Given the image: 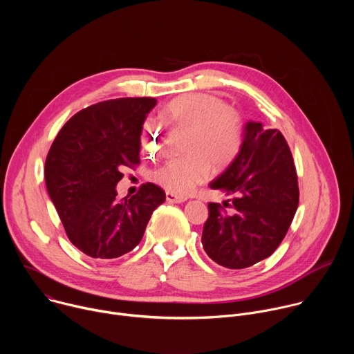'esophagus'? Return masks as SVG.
I'll return each instance as SVG.
<instances>
[{
    "label": "esophagus",
    "instance_id": "obj_1",
    "mask_svg": "<svg viewBox=\"0 0 354 354\" xmlns=\"http://www.w3.org/2000/svg\"><path fill=\"white\" fill-rule=\"evenodd\" d=\"M167 201L168 203H183V201H186V197L167 192Z\"/></svg>",
    "mask_w": 354,
    "mask_h": 354
}]
</instances>
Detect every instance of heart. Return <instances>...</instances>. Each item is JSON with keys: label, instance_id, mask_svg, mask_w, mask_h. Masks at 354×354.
Returning <instances> with one entry per match:
<instances>
[{"label": "heart", "instance_id": "heart-1", "mask_svg": "<svg viewBox=\"0 0 354 354\" xmlns=\"http://www.w3.org/2000/svg\"><path fill=\"white\" fill-rule=\"evenodd\" d=\"M164 113L174 127L189 129L185 147L189 154L164 161L148 176L162 189L186 196L207 179L210 165L221 171L234 161L242 145L243 123L221 97L200 92L172 99ZM162 141L161 124L147 118L140 131L141 148L156 156Z\"/></svg>", "mask_w": 354, "mask_h": 354}]
</instances>
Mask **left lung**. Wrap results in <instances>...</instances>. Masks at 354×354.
<instances>
[{
	"label": "left lung",
	"mask_w": 354,
	"mask_h": 354,
	"mask_svg": "<svg viewBox=\"0 0 354 354\" xmlns=\"http://www.w3.org/2000/svg\"><path fill=\"white\" fill-rule=\"evenodd\" d=\"M210 187L231 198L209 203L201 234L209 258L228 269H245L269 258L286 236L299 197L283 134L248 122L238 156ZM225 207L234 212L228 215Z\"/></svg>",
	"instance_id": "left-lung-1"
}]
</instances>
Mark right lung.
Instances as JSON below:
<instances>
[{"label":"right lung","instance_id":"1","mask_svg":"<svg viewBox=\"0 0 354 354\" xmlns=\"http://www.w3.org/2000/svg\"><path fill=\"white\" fill-rule=\"evenodd\" d=\"M156 97L104 100L75 113L59 131L44 164V180L71 243L95 259H115L141 241L165 192L144 183L119 200L124 167L140 164L141 126Z\"/></svg>","mask_w":354,"mask_h":354}]
</instances>
